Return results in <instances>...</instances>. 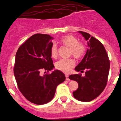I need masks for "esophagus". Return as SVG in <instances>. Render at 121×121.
<instances>
[{"mask_svg": "<svg viewBox=\"0 0 121 121\" xmlns=\"http://www.w3.org/2000/svg\"><path fill=\"white\" fill-rule=\"evenodd\" d=\"M65 77H66V80H67V81H69V80H70V79H69V75L68 74L65 75Z\"/></svg>", "mask_w": 121, "mask_h": 121, "instance_id": "1", "label": "esophagus"}]
</instances>
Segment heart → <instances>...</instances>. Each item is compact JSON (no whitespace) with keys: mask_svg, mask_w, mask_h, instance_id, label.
Instances as JSON below:
<instances>
[{"mask_svg":"<svg viewBox=\"0 0 121 121\" xmlns=\"http://www.w3.org/2000/svg\"><path fill=\"white\" fill-rule=\"evenodd\" d=\"M61 44L69 48V55L73 56L77 59H81L85 55L86 48L83 43L78 41L76 37L72 35H66L60 40ZM51 56L56 59L58 56L57 47L53 44L50 50ZM75 65V61L73 59H61L56 62L55 67L57 69L64 73H69Z\"/></svg>","mask_w":121,"mask_h":121,"instance_id":"obj_1","label":"heart"}]
</instances>
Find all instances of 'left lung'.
I'll list each match as a JSON object with an SVG mask.
<instances>
[{
	"label": "left lung",
	"instance_id": "8db88e82",
	"mask_svg": "<svg viewBox=\"0 0 121 121\" xmlns=\"http://www.w3.org/2000/svg\"><path fill=\"white\" fill-rule=\"evenodd\" d=\"M87 41L89 49L79 64L75 68L81 74L70 75L69 79L77 81L78 89L73 91L76 99L89 102L100 95L106 87L110 69V61L103 44L88 33L79 31Z\"/></svg>",
	"mask_w": 121,
	"mask_h": 121
}]
</instances>
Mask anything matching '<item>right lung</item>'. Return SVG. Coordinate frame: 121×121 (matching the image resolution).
<instances>
[{
    "label": "right lung",
    "instance_id": "obj_1",
    "mask_svg": "<svg viewBox=\"0 0 121 121\" xmlns=\"http://www.w3.org/2000/svg\"><path fill=\"white\" fill-rule=\"evenodd\" d=\"M53 37L37 34L20 45L15 56L13 73L18 88L32 103L43 105L54 97L56 87L65 80L59 70L41 76L42 70L49 72L55 67L50 54Z\"/></svg>",
    "mask_w": 121,
    "mask_h": 121
}]
</instances>
